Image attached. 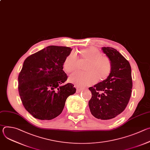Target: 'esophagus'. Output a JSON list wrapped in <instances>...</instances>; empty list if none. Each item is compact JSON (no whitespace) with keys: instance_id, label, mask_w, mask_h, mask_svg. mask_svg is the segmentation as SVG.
<instances>
[{"instance_id":"34e87169","label":"esophagus","mask_w":150,"mask_h":150,"mask_svg":"<svg viewBox=\"0 0 150 150\" xmlns=\"http://www.w3.org/2000/svg\"><path fill=\"white\" fill-rule=\"evenodd\" d=\"M76 93H80L81 91H82L83 90V88H80L79 87H77L76 86Z\"/></svg>"}]
</instances>
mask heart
Returning a JSON list of instances; mask_svg holds the SVG:
<instances>
[{
    "label": "heart",
    "mask_w": 150,
    "mask_h": 150,
    "mask_svg": "<svg viewBox=\"0 0 150 150\" xmlns=\"http://www.w3.org/2000/svg\"><path fill=\"white\" fill-rule=\"evenodd\" d=\"M79 62H86L83 67L86 72L73 74L69 78V81L78 87L92 85L98 79L104 81L112 71V65L109 57L101 54V52L94 47L81 50L78 58L73 53L69 54L63 61V68L68 73L74 72L78 69Z\"/></svg>",
    "instance_id": "b5f03b06"
}]
</instances>
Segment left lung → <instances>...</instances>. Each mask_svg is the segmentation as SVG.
<instances>
[{
  "mask_svg": "<svg viewBox=\"0 0 150 150\" xmlns=\"http://www.w3.org/2000/svg\"><path fill=\"white\" fill-rule=\"evenodd\" d=\"M112 62V71L108 78L89 88L92 97L88 105L96 118L110 120L117 117L129 103L132 88L131 68L117 50L101 48Z\"/></svg>",
  "mask_w": 150,
  "mask_h": 150,
  "instance_id": "left-lung-1",
  "label": "left lung"
}]
</instances>
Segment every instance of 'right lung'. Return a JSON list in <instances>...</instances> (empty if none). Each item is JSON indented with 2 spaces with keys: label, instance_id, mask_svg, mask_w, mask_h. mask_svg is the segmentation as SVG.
Listing matches in <instances>:
<instances>
[{
  "label": "right lung",
  "instance_id": "obj_1",
  "mask_svg": "<svg viewBox=\"0 0 150 150\" xmlns=\"http://www.w3.org/2000/svg\"><path fill=\"white\" fill-rule=\"evenodd\" d=\"M68 47L50 46L28 56L18 76V91L25 109L35 118L51 120L63 111L67 98L76 92L63 71Z\"/></svg>",
  "mask_w": 150,
  "mask_h": 150
}]
</instances>
